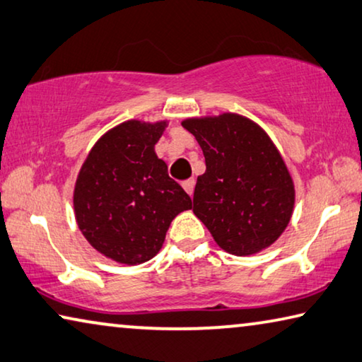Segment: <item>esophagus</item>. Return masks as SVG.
Returning a JSON list of instances; mask_svg holds the SVG:
<instances>
[{
  "instance_id": "34e87169",
  "label": "esophagus",
  "mask_w": 362,
  "mask_h": 362,
  "mask_svg": "<svg viewBox=\"0 0 362 362\" xmlns=\"http://www.w3.org/2000/svg\"><path fill=\"white\" fill-rule=\"evenodd\" d=\"M183 190H185L188 194H192L193 190H194V179H188L182 183Z\"/></svg>"
}]
</instances>
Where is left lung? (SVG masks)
<instances>
[{
	"instance_id": "left-lung-1",
	"label": "left lung",
	"mask_w": 362,
	"mask_h": 362,
	"mask_svg": "<svg viewBox=\"0 0 362 362\" xmlns=\"http://www.w3.org/2000/svg\"><path fill=\"white\" fill-rule=\"evenodd\" d=\"M182 125L206 160L194 187V216L230 255L271 246L288 226L295 204L293 180L272 140L238 114L187 119Z\"/></svg>"
}]
</instances>
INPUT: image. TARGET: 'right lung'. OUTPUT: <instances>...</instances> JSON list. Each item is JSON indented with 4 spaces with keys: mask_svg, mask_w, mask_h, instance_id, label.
<instances>
[{
    "mask_svg": "<svg viewBox=\"0 0 362 362\" xmlns=\"http://www.w3.org/2000/svg\"><path fill=\"white\" fill-rule=\"evenodd\" d=\"M164 127L140 120L117 125L96 141L77 177L74 209L80 230L117 262L150 261L172 219L192 209V198L154 153Z\"/></svg>",
    "mask_w": 362,
    "mask_h": 362,
    "instance_id": "1",
    "label": "right lung"
}]
</instances>
